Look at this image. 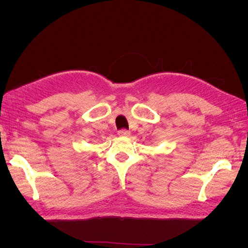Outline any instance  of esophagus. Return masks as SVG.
Instances as JSON below:
<instances>
[{
	"mask_svg": "<svg viewBox=\"0 0 248 248\" xmlns=\"http://www.w3.org/2000/svg\"><path fill=\"white\" fill-rule=\"evenodd\" d=\"M118 134H119L120 137L126 138V137H129V136H130V132H129L128 130H126V129H122V130H120V131L118 132Z\"/></svg>",
	"mask_w": 248,
	"mask_h": 248,
	"instance_id": "1",
	"label": "esophagus"
}]
</instances>
